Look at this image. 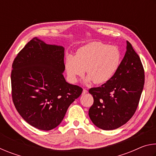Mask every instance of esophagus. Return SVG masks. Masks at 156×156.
I'll list each match as a JSON object with an SVG mask.
<instances>
[{"mask_svg": "<svg viewBox=\"0 0 156 156\" xmlns=\"http://www.w3.org/2000/svg\"><path fill=\"white\" fill-rule=\"evenodd\" d=\"M87 89H83V94H87Z\"/></svg>", "mask_w": 156, "mask_h": 156, "instance_id": "1", "label": "esophagus"}]
</instances>
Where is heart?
I'll return each mask as SVG.
<instances>
[{
	"label": "heart",
	"instance_id": "heart-1",
	"mask_svg": "<svg viewBox=\"0 0 156 156\" xmlns=\"http://www.w3.org/2000/svg\"><path fill=\"white\" fill-rule=\"evenodd\" d=\"M121 63V53L117 47L93 42L81 47L76 56L68 54L65 66L69 80L76 83L85 72L87 83L96 84L109 82L118 72Z\"/></svg>",
	"mask_w": 156,
	"mask_h": 156
}]
</instances>
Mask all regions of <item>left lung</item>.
Here are the masks:
<instances>
[{
    "label": "left lung",
    "mask_w": 156,
    "mask_h": 156,
    "mask_svg": "<svg viewBox=\"0 0 156 156\" xmlns=\"http://www.w3.org/2000/svg\"><path fill=\"white\" fill-rule=\"evenodd\" d=\"M144 84L140 58L129 42L115 76L98 87L91 88L94 104L89 110L91 120L103 130H113L131 119L138 108Z\"/></svg>",
    "instance_id": "8db88e82"
}]
</instances>
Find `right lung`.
Wrapping results in <instances>:
<instances>
[{
    "label": "right lung",
    "instance_id": "right-lung-1",
    "mask_svg": "<svg viewBox=\"0 0 156 156\" xmlns=\"http://www.w3.org/2000/svg\"><path fill=\"white\" fill-rule=\"evenodd\" d=\"M65 49L34 38L17 54L11 73L16 109L26 122L43 131L58 126L83 89L66 82Z\"/></svg>",
    "mask_w": 156,
    "mask_h": 156
}]
</instances>
